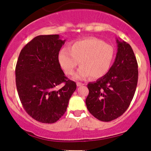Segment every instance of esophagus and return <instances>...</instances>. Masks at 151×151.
Segmentation results:
<instances>
[{
    "label": "esophagus",
    "mask_w": 151,
    "mask_h": 151,
    "mask_svg": "<svg viewBox=\"0 0 151 151\" xmlns=\"http://www.w3.org/2000/svg\"><path fill=\"white\" fill-rule=\"evenodd\" d=\"M77 86H80L84 85V84H83V83H81V82H77Z\"/></svg>",
    "instance_id": "obj_1"
}]
</instances>
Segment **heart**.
<instances>
[{"label":"heart","mask_w":151,"mask_h":151,"mask_svg":"<svg viewBox=\"0 0 151 151\" xmlns=\"http://www.w3.org/2000/svg\"><path fill=\"white\" fill-rule=\"evenodd\" d=\"M114 47L101 40L88 37L71 44L69 49L62 48L58 54L60 67L67 75H72L80 62L81 66L74 75L75 79L91 76L97 79L107 74L114 58Z\"/></svg>","instance_id":"obj_1"}]
</instances>
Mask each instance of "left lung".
Instances as JSON below:
<instances>
[{
  "label": "left lung",
  "mask_w": 151,
  "mask_h": 151,
  "mask_svg": "<svg viewBox=\"0 0 151 151\" xmlns=\"http://www.w3.org/2000/svg\"><path fill=\"white\" fill-rule=\"evenodd\" d=\"M116 44L115 61L107 74L87 84V109L105 122L117 119L127 110L138 83V64L132 48L120 38H116Z\"/></svg>",
  "instance_id": "1"
}]
</instances>
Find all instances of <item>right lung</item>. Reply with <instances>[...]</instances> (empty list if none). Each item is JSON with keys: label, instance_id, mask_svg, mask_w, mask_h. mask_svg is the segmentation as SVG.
Returning a JSON list of instances; mask_svg holds the SVG:
<instances>
[{"label": "right lung", "instance_id": "1", "mask_svg": "<svg viewBox=\"0 0 151 151\" xmlns=\"http://www.w3.org/2000/svg\"><path fill=\"white\" fill-rule=\"evenodd\" d=\"M65 41L59 35L37 36L19 55L15 67L19 98L26 112L39 122L58 121L77 89L76 83L65 77L58 62L59 52Z\"/></svg>", "mask_w": 151, "mask_h": 151}]
</instances>
